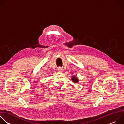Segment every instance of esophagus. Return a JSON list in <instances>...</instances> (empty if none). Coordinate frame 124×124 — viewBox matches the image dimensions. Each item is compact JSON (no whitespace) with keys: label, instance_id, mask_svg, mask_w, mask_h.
Here are the masks:
<instances>
[{"label":"esophagus","instance_id":"34e87169","mask_svg":"<svg viewBox=\"0 0 124 124\" xmlns=\"http://www.w3.org/2000/svg\"><path fill=\"white\" fill-rule=\"evenodd\" d=\"M58 70L59 72H62L63 70V69L62 68H61V67H59V68H58Z\"/></svg>","mask_w":124,"mask_h":124}]
</instances>
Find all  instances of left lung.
Listing matches in <instances>:
<instances>
[{
	"instance_id": "1",
	"label": "left lung",
	"mask_w": 124,
	"mask_h": 124,
	"mask_svg": "<svg viewBox=\"0 0 124 124\" xmlns=\"http://www.w3.org/2000/svg\"><path fill=\"white\" fill-rule=\"evenodd\" d=\"M72 81H73V82H74V83H78V81H79L78 78L77 77H75V76H73L72 77Z\"/></svg>"
}]
</instances>
